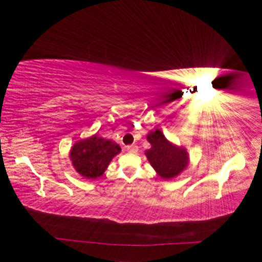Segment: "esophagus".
I'll return each mask as SVG.
<instances>
[{"label": "esophagus", "instance_id": "obj_1", "mask_svg": "<svg viewBox=\"0 0 262 262\" xmlns=\"http://www.w3.org/2000/svg\"><path fill=\"white\" fill-rule=\"evenodd\" d=\"M127 151L129 152V153H137L138 146H137V145H129V146H127Z\"/></svg>", "mask_w": 262, "mask_h": 262}]
</instances>
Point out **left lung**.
Returning a JSON list of instances; mask_svg holds the SVG:
<instances>
[{
  "label": "left lung",
  "instance_id": "1",
  "mask_svg": "<svg viewBox=\"0 0 262 262\" xmlns=\"http://www.w3.org/2000/svg\"><path fill=\"white\" fill-rule=\"evenodd\" d=\"M146 138L151 148L146 149L145 155L159 177L170 180L187 169L189 155L185 147L171 143L160 129L151 130Z\"/></svg>",
  "mask_w": 262,
  "mask_h": 262
}]
</instances>
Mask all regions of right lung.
Listing matches in <instances>:
<instances>
[{
  "mask_svg": "<svg viewBox=\"0 0 262 262\" xmlns=\"http://www.w3.org/2000/svg\"><path fill=\"white\" fill-rule=\"evenodd\" d=\"M121 151L116 142L94 134L77 141L70 149V160L75 171L85 179H97L107 170Z\"/></svg>",
  "mask_w": 262,
  "mask_h": 262,
  "instance_id": "obj_1",
  "label": "right lung"
}]
</instances>
